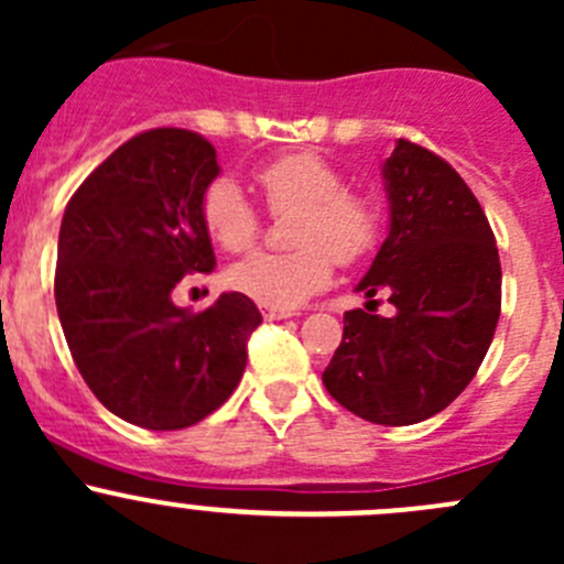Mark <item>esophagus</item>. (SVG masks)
<instances>
[{"label":"esophagus","instance_id":"34e87169","mask_svg":"<svg viewBox=\"0 0 564 564\" xmlns=\"http://www.w3.org/2000/svg\"><path fill=\"white\" fill-rule=\"evenodd\" d=\"M261 316L270 318V322H272V318H289V316H292V311H283V308H267V305H264V308H261Z\"/></svg>","mask_w":564,"mask_h":564}]
</instances>
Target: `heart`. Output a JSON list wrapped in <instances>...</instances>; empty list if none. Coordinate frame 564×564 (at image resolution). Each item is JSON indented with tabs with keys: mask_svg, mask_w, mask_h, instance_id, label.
Returning <instances> with one entry per match:
<instances>
[{
	"mask_svg": "<svg viewBox=\"0 0 564 564\" xmlns=\"http://www.w3.org/2000/svg\"><path fill=\"white\" fill-rule=\"evenodd\" d=\"M272 213L300 209L292 220L294 250H256L231 264V289L267 308H297L333 281V261L351 264L379 240V207L371 196L346 191L344 176L316 152H292L256 169ZM202 220L220 248L246 250L261 215L240 182L215 176L202 196Z\"/></svg>",
	"mask_w": 564,
	"mask_h": 564,
	"instance_id": "1",
	"label": "heart"
}]
</instances>
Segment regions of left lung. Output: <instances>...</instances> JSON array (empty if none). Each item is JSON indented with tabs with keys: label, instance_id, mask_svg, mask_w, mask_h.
I'll return each mask as SVG.
<instances>
[{
	"label": "left lung",
	"instance_id": "obj_1",
	"mask_svg": "<svg viewBox=\"0 0 564 564\" xmlns=\"http://www.w3.org/2000/svg\"><path fill=\"white\" fill-rule=\"evenodd\" d=\"M390 231L344 314V340L324 368L329 395L377 425L434 417L475 379L502 308L494 231L456 169L406 139L382 166ZM388 291L395 317L373 315Z\"/></svg>",
	"mask_w": 564,
	"mask_h": 564
}]
</instances>
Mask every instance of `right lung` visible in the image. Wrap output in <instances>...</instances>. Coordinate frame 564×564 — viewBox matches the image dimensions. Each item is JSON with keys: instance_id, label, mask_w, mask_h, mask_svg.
Instances as JSON below:
<instances>
[{"instance_id": "add662e5", "label": "right lung", "mask_w": 564, "mask_h": 564, "mask_svg": "<svg viewBox=\"0 0 564 564\" xmlns=\"http://www.w3.org/2000/svg\"><path fill=\"white\" fill-rule=\"evenodd\" d=\"M218 174L204 135L147 130L113 150L62 215V333L95 398L141 429L176 431L213 414L240 384L261 324L240 292L198 314L172 303L182 278L215 270L202 196Z\"/></svg>"}]
</instances>
